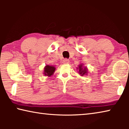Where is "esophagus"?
Returning a JSON list of instances; mask_svg holds the SVG:
<instances>
[{
	"label": "esophagus",
	"instance_id": "esophagus-1",
	"mask_svg": "<svg viewBox=\"0 0 129 129\" xmlns=\"http://www.w3.org/2000/svg\"><path fill=\"white\" fill-rule=\"evenodd\" d=\"M62 62L64 63V64H68V63H69V60L68 59H67V58H65V59L62 61Z\"/></svg>",
	"mask_w": 129,
	"mask_h": 129
}]
</instances>
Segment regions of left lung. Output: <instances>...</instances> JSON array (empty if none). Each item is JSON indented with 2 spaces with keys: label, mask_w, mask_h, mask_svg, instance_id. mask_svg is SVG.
<instances>
[{
  "label": "left lung",
  "mask_w": 129,
  "mask_h": 129,
  "mask_svg": "<svg viewBox=\"0 0 129 129\" xmlns=\"http://www.w3.org/2000/svg\"><path fill=\"white\" fill-rule=\"evenodd\" d=\"M77 69L78 71V73H79V75H80L81 76L86 75L87 74H88V68H87V67H84V65L82 64L78 65V67L77 68Z\"/></svg>",
  "instance_id": "obj_1"
}]
</instances>
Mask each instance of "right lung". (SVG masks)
Masks as SVG:
<instances>
[{"label":"right lung","mask_w":129,"mask_h":129,"mask_svg":"<svg viewBox=\"0 0 129 129\" xmlns=\"http://www.w3.org/2000/svg\"><path fill=\"white\" fill-rule=\"evenodd\" d=\"M56 70V68L53 65H46L45 67L44 68V72L43 74L45 76H48L50 77L53 75Z\"/></svg>","instance_id":"right-lung-1"}]
</instances>
